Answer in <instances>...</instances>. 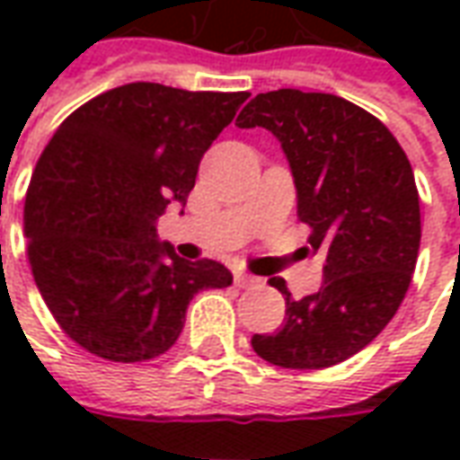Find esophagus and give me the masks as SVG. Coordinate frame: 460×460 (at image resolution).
Segmentation results:
<instances>
[{
    "instance_id": "1",
    "label": "esophagus",
    "mask_w": 460,
    "mask_h": 460,
    "mask_svg": "<svg viewBox=\"0 0 460 460\" xmlns=\"http://www.w3.org/2000/svg\"><path fill=\"white\" fill-rule=\"evenodd\" d=\"M234 283H236L239 288H259V286H263V280L256 279V276H249V273H236V276H234Z\"/></svg>"
}]
</instances>
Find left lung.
Instances as JSON below:
<instances>
[{
	"label": "left lung",
	"instance_id": "1",
	"mask_svg": "<svg viewBox=\"0 0 460 460\" xmlns=\"http://www.w3.org/2000/svg\"><path fill=\"white\" fill-rule=\"evenodd\" d=\"M236 125L266 128L280 142L310 249L325 256L313 296L296 300L286 280H270L286 296V320L251 345L288 369L340 365L386 328L411 283L421 241L411 164L386 125L338 95L259 93Z\"/></svg>",
	"mask_w": 460,
	"mask_h": 460
}]
</instances>
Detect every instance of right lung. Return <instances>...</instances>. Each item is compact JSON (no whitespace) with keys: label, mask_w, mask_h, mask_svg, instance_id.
<instances>
[{"label":"right lung","mask_w":460,"mask_h":460,"mask_svg":"<svg viewBox=\"0 0 460 460\" xmlns=\"http://www.w3.org/2000/svg\"><path fill=\"white\" fill-rule=\"evenodd\" d=\"M249 93L128 84L81 105L36 162L24 231L36 288L64 332L113 362L167 352L190 300L231 286L219 261L157 239L187 204L199 162Z\"/></svg>","instance_id":"obj_1"}]
</instances>
